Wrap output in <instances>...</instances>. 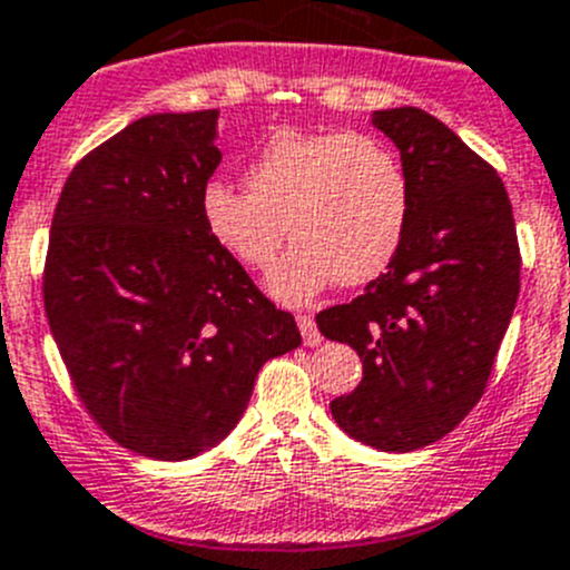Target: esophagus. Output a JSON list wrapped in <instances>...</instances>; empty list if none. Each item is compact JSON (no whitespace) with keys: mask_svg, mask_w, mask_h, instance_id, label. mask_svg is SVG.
I'll use <instances>...</instances> for the list:
<instances>
[{"mask_svg":"<svg viewBox=\"0 0 570 570\" xmlns=\"http://www.w3.org/2000/svg\"><path fill=\"white\" fill-rule=\"evenodd\" d=\"M296 324H299L302 338H305L307 346H318V344H322V333H318V327H316V322H313V316H307V313H299V316H296Z\"/></svg>","mask_w":570,"mask_h":570,"instance_id":"34e87169","label":"esophagus"}]
</instances>
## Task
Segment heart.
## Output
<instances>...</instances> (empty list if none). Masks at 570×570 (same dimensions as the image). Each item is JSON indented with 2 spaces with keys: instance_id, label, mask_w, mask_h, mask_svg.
<instances>
[{
  "instance_id": "heart-1",
  "label": "heart",
  "mask_w": 570,
  "mask_h": 570,
  "mask_svg": "<svg viewBox=\"0 0 570 570\" xmlns=\"http://www.w3.org/2000/svg\"><path fill=\"white\" fill-rule=\"evenodd\" d=\"M245 189L213 178L200 189L209 237L243 268L271 271L276 299H313L327 285L361 288L389 271L411 224V178L386 142L363 134L279 128L248 161Z\"/></svg>"
}]
</instances>
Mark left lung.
Listing matches in <instances>:
<instances>
[{"instance_id":"1","label":"left lung","mask_w":570,"mask_h":570,"mask_svg":"<svg viewBox=\"0 0 570 570\" xmlns=\"http://www.w3.org/2000/svg\"><path fill=\"white\" fill-rule=\"evenodd\" d=\"M372 126L411 178L409 235L386 274L316 324L363 361L355 392L330 403L341 431L409 453L451 433L484 394L520 294V248L503 181L444 122L403 106L375 111Z\"/></svg>"}]
</instances>
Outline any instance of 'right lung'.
<instances>
[{
    "label": "right lung",
    "mask_w": 570,
    "mask_h": 570,
    "mask_svg": "<svg viewBox=\"0 0 570 570\" xmlns=\"http://www.w3.org/2000/svg\"><path fill=\"white\" fill-rule=\"evenodd\" d=\"M218 111L148 114L86 154L52 215L45 311L80 403L128 451L181 462L240 422L302 344L200 220Z\"/></svg>",
    "instance_id": "add662e5"
}]
</instances>
